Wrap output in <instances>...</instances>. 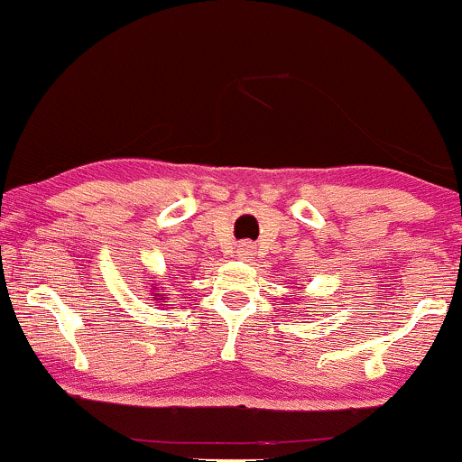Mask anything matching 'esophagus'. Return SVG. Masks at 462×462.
Masks as SVG:
<instances>
[{"instance_id":"34e87169","label":"esophagus","mask_w":462,"mask_h":462,"mask_svg":"<svg viewBox=\"0 0 462 462\" xmlns=\"http://www.w3.org/2000/svg\"><path fill=\"white\" fill-rule=\"evenodd\" d=\"M236 256L241 258V261H252V256H254V245H252V243H238Z\"/></svg>"}]
</instances>
